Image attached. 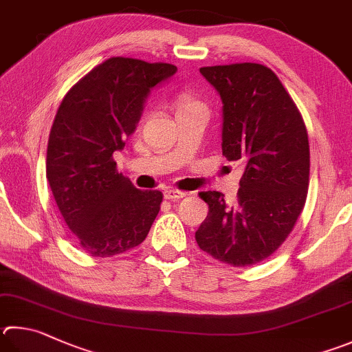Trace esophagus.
Wrapping results in <instances>:
<instances>
[{
  "mask_svg": "<svg viewBox=\"0 0 352 352\" xmlns=\"http://www.w3.org/2000/svg\"><path fill=\"white\" fill-rule=\"evenodd\" d=\"M184 192H182V190H175V189H164L163 190V197L166 198V200H180V198H183Z\"/></svg>",
  "mask_w": 352,
  "mask_h": 352,
  "instance_id": "1",
  "label": "esophagus"
}]
</instances>
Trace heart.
I'll return each instance as SVG.
<instances>
[{
  "instance_id": "obj_1",
  "label": "heart",
  "mask_w": 352,
  "mask_h": 352,
  "mask_svg": "<svg viewBox=\"0 0 352 352\" xmlns=\"http://www.w3.org/2000/svg\"><path fill=\"white\" fill-rule=\"evenodd\" d=\"M195 106H201V104L192 97H189V95H180V98H178V111L189 109V107H195Z\"/></svg>"
}]
</instances>
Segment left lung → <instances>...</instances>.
Instances as JSON below:
<instances>
[{
	"instance_id": "left-lung-1",
	"label": "left lung",
	"mask_w": 352,
	"mask_h": 352,
	"mask_svg": "<svg viewBox=\"0 0 352 352\" xmlns=\"http://www.w3.org/2000/svg\"><path fill=\"white\" fill-rule=\"evenodd\" d=\"M221 100V151L240 162L237 201L228 206L217 190L200 192L209 212L197 245L232 266L265 260L283 245L305 206L309 182L308 133L277 75L240 63L201 67Z\"/></svg>"
}]
</instances>
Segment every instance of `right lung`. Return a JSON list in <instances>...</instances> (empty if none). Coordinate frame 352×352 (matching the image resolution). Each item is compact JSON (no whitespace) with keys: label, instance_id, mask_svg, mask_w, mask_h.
<instances>
[{"label":"right lung","instance_id":"add662e5","mask_svg":"<svg viewBox=\"0 0 352 352\" xmlns=\"http://www.w3.org/2000/svg\"><path fill=\"white\" fill-rule=\"evenodd\" d=\"M175 72L168 63L113 56L76 82L56 112L46 177L70 232L94 257H112L148 237L163 194L137 189L112 155L137 129L152 89Z\"/></svg>","mask_w":352,"mask_h":352}]
</instances>
